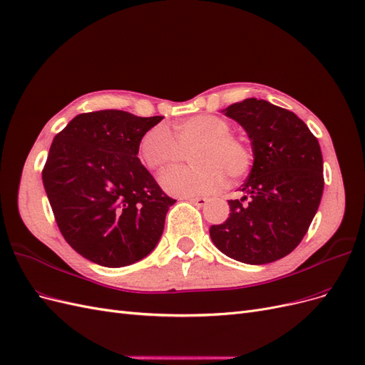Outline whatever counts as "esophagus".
<instances>
[{
  "instance_id": "esophagus-1",
  "label": "esophagus",
  "mask_w": 365,
  "mask_h": 365,
  "mask_svg": "<svg viewBox=\"0 0 365 365\" xmlns=\"http://www.w3.org/2000/svg\"><path fill=\"white\" fill-rule=\"evenodd\" d=\"M187 201H190L192 204H195L197 207H204L208 202L207 197H202V196H200V197H187Z\"/></svg>"
}]
</instances>
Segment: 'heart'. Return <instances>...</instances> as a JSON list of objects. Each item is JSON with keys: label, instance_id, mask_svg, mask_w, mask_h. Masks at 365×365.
<instances>
[{"label": "heart", "instance_id": "1", "mask_svg": "<svg viewBox=\"0 0 365 365\" xmlns=\"http://www.w3.org/2000/svg\"><path fill=\"white\" fill-rule=\"evenodd\" d=\"M231 125L216 115H193L175 125V135L164 125L146 130L140 138L138 157L152 172H163L184 158L190 149L192 165L165 172L160 184L175 196L208 195L228 178L237 180L250 168L252 155L245 141L231 135Z\"/></svg>", "mask_w": 365, "mask_h": 365}]
</instances>
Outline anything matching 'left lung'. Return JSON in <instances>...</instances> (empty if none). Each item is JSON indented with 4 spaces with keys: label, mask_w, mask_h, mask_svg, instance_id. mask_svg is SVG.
<instances>
[{
    "label": "left lung",
    "mask_w": 365,
    "mask_h": 365,
    "mask_svg": "<svg viewBox=\"0 0 365 365\" xmlns=\"http://www.w3.org/2000/svg\"><path fill=\"white\" fill-rule=\"evenodd\" d=\"M222 113L245 129L254 161L244 196L228 201L230 217L212 225L210 237L237 262H275L300 244L322 201V149L302 118L262 98H245Z\"/></svg>",
    "instance_id": "obj_1"
}]
</instances>
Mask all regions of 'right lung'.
Returning a JSON list of instances; mask_svg holds the SVG:
<instances>
[{"label": "right lung", "instance_id": "obj_1", "mask_svg": "<svg viewBox=\"0 0 365 365\" xmlns=\"http://www.w3.org/2000/svg\"><path fill=\"white\" fill-rule=\"evenodd\" d=\"M163 118L103 109L76 115L54 137L43 189L62 236L85 259L128 267L160 242L175 200L137 153L143 134Z\"/></svg>", "mask_w": 365, "mask_h": 365}]
</instances>
